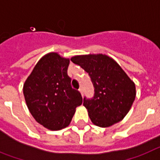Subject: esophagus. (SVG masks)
<instances>
[{
	"mask_svg": "<svg viewBox=\"0 0 160 160\" xmlns=\"http://www.w3.org/2000/svg\"><path fill=\"white\" fill-rule=\"evenodd\" d=\"M79 92H80V93H81V95H82V97H83V95H84V92H83V88H79Z\"/></svg>",
	"mask_w": 160,
	"mask_h": 160,
	"instance_id": "obj_1",
	"label": "esophagus"
}]
</instances>
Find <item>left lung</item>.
Masks as SVG:
<instances>
[{"mask_svg": "<svg viewBox=\"0 0 160 160\" xmlns=\"http://www.w3.org/2000/svg\"><path fill=\"white\" fill-rule=\"evenodd\" d=\"M88 73L94 97L84 98V106L94 125L109 127L124 118L135 99L136 88L120 65L103 54L76 55L71 59Z\"/></svg>", "mask_w": 160, "mask_h": 160, "instance_id": "1", "label": "left lung"}]
</instances>
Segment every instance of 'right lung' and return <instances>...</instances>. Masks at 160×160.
<instances>
[{"label": "right lung", "instance_id": "right-lung-1", "mask_svg": "<svg viewBox=\"0 0 160 160\" xmlns=\"http://www.w3.org/2000/svg\"><path fill=\"white\" fill-rule=\"evenodd\" d=\"M69 63V59L50 52L38 60L23 85L29 111L36 122L50 130L68 126L83 101L80 92L71 86Z\"/></svg>", "mask_w": 160, "mask_h": 160}]
</instances>
